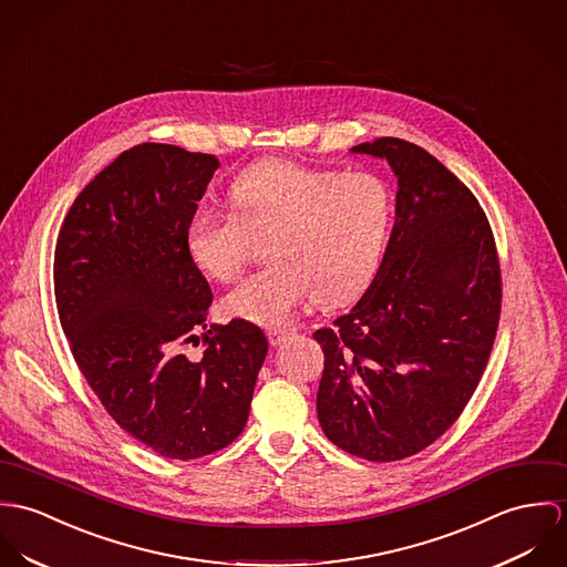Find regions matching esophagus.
I'll use <instances>...</instances> for the list:
<instances>
[{
  "label": "esophagus",
  "mask_w": 567,
  "mask_h": 567,
  "mask_svg": "<svg viewBox=\"0 0 567 567\" xmlns=\"http://www.w3.org/2000/svg\"><path fill=\"white\" fill-rule=\"evenodd\" d=\"M287 337H289V332L282 330V328H269V330H267V339H269V343H271L274 348L280 346Z\"/></svg>",
  "instance_id": "34e87169"
}]
</instances>
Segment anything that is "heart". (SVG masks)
Listing matches in <instances>:
<instances>
[{
  "mask_svg": "<svg viewBox=\"0 0 567 567\" xmlns=\"http://www.w3.org/2000/svg\"><path fill=\"white\" fill-rule=\"evenodd\" d=\"M233 210L199 206L187 224V252L199 271L228 282L267 241L271 262L237 285L226 313L256 326H280L313 293L321 307L359 296L377 274L395 197L372 172L315 169L262 161L230 187Z\"/></svg>",
  "mask_w": 567,
  "mask_h": 567,
  "instance_id": "obj_1",
  "label": "heart"
}]
</instances>
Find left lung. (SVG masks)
<instances>
[{"instance_id": "obj_1", "label": "left lung", "mask_w": 567, "mask_h": 567, "mask_svg": "<svg viewBox=\"0 0 567 567\" xmlns=\"http://www.w3.org/2000/svg\"><path fill=\"white\" fill-rule=\"evenodd\" d=\"M352 152L391 165L395 224L363 298L315 330L317 417L341 450L389 463L429 447L463 413L494 348L503 276L485 210L435 156L393 136Z\"/></svg>"}]
</instances>
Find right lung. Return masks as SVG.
I'll return each instance as SVG.
<instances>
[{
    "label": "right lung",
    "mask_w": 567,
    "mask_h": 567,
    "mask_svg": "<svg viewBox=\"0 0 567 567\" xmlns=\"http://www.w3.org/2000/svg\"><path fill=\"white\" fill-rule=\"evenodd\" d=\"M219 161L178 145L120 154L71 204L54 293L71 354L106 413L165 458L237 440L267 354L258 326L210 323V285L187 252V224ZM202 342L189 360L184 346Z\"/></svg>",
    "instance_id": "1"
}]
</instances>
